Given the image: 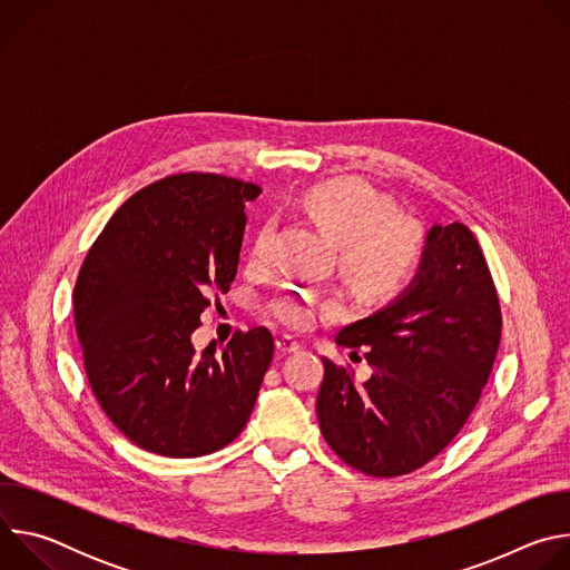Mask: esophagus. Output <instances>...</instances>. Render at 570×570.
<instances>
[{
	"label": "esophagus",
	"mask_w": 570,
	"mask_h": 570,
	"mask_svg": "<svg viewBox=\"0 0 570 570\" xmlns=\"http://www.w3.org/2000/svg\"><path fill=\"white\" fill-rule=\"evenodd\" d=\"M277 350H279V354H293V352H299L302 345L293 336H279L277 338Z\"/></svg>",
	"instance_id": "1"
}]
</instances>
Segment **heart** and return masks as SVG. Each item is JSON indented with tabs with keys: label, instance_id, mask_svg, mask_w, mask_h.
<instances>
[{
	"label": "heart",
	"instance_id": "1",
	"mask_svg": "<svg viewBox=\"0 0 570 570\" xmlns=\"http://www.w3.org/2000/svg\"><path fill=\"white\" fill-rule=\"evenodd\" d=\"M304 212L327 229L341 246V266L347 279L370 293L390 295L413 273L422 236L420 229L392 214V205L361 180H332L311 187L302 198ZM273 223L259 229L255 255L268 257ZM277 320L293 330H304L315 320V297L293 291L271 304Z\"/></svg>",
	"mask_w": 570,
	"mask_h": 570
}]
</instances>
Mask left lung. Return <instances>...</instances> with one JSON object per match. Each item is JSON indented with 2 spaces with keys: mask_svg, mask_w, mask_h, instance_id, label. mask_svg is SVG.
Wrapping results in <instances>:
<instances>
[{
  "mask_svg": "<svg viewBox=\"0 0 570 570\" xmlns=\"http://www.w3.org/2000/svg\"><path fill=\"white\" fill-rule=\"evenodd\" d=\"M499 343V295L475 236L462 223L433 225L411 284L336 336L352 358L363 350L370 379L322 358V438L367 475L424 466L464 426Z\"/></svg>",
  "mask_w": 570,
  "mask_h": 570,
  "instance_id": "8db88e82",
  "label": "left lung"
}]
</instances>
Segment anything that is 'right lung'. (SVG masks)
Returning <instances> with one entry per match:
<instances>
[{
  "mask_svg": "<svg viewBox=\"0 0 570 570\" xmlns=\"http://www.w3.org/2000/svg\"><path fill=\"white\" fill-rule=\"evenodd\" d=\"M262 189L214 174L144 187L104 227L73 288L86 372L110 422L139 449L198 458L250 420L275 341L257 327L194 350L209 291L236 277L246 203Z\"/></svg>",
  "mask_w": 570,
  "mask_h": 570,
  "instance_id": "1",
  "label": "right lung"
}]
</instances>
